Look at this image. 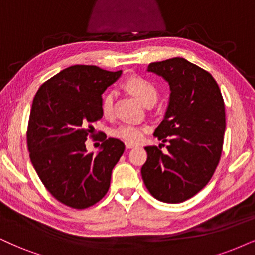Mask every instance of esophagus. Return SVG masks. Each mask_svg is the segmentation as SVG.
Returning a JSON list of instances; mask_svg holds the SVG:
<instances>
[{
  "mask_svg": "<svg viewBox=\"0 0 255 255\" xmlns=\"http://www.w3.org/2000/svg\"><path fill=\"white\" fill-rule=\"evenodd\" d=\"M125 144H126V148H127V149H130V148L136 147V144H135V143H131V142H126Z\"/></svg>",
  "mask_w": 255,
  "mask_h": 255,
  "instance_id": "esophagus-1",
  "label": "esophagus"
}]
</instances>
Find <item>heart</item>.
Wrapping results in <instances>:
<instances>
[{
  "label": "heart",
  "instance_id": "heart-1",
  "mask_svg": "<svg viewBox=\"0 0 255 255\" xmlns=\"http://www.w3.org/2000/svg\"><path fill=\"white\" fill-rule=\"evenodd\" d=\"M126 87L143 106H153L157 99V89L147 79L140 76L130 77L126 83ZM114 92H108L102 99V113L105 117H112L114 113ZM148 130L143 126H135L130 124H122L112 130L113 136L121 138L126 142L137 143L142 140L144 134Z\"/></svg>",
  "mask_w": 255,
  "mask_h": 255
}]
</instances>
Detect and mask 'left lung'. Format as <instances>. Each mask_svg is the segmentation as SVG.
I'll return each instance as SVG.
<instances>
[{"label": "left lung", "mask_w": 255, "mask_h": 255, "mask_svg": "<svg viewBox=\"0 0 255 255\" xmlns=\"http://www.w3.org/2000/svg\"><path fill=\"white\" fill-rule=\"evenodd\" d=\"M147 72L169 86L165 117L154 131L167 151L160 144L144 148L141 175L154 198L179 204L201 191L217 168L226 128L224 99L213 76L182 57L150 63Z\"/></svg>", "instance_id": "obj_1"}]
</instances>
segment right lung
<instances>
[{
    "mask_svg": "<svg viewBox=\"0 0 255 255\" xmlns=\"http://www.w3.org/2000/svg\"><path fill=\"white\" fill-rule=\"evenodd\" d=\"M121 74L75 64L44 82L34 98L29 156L50 194L69 207L83 209L104 198L125 151V144L113 137H105L95 154L86 148L94 131L92 124L104 115L102 94Z\"/></svg>",
    "mask_w": 255,
    "mask_h": 255,
    "instance_id": "right-lung-1",
    "label": "right lung"
}]
</instances>
